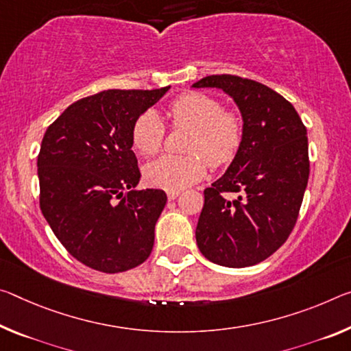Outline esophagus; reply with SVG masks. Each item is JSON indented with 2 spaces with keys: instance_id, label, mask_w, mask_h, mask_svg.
Masks as SVG:
<instances>
[{
  "instance_id": "obj_1",
  "label": "esophagus",
  "mask_w": 351,
  "mask_h": 351,
  "mask_svg": "<svg viewBox=\"0 0 351 351\" xmlns=\"http://www.w3.org/2000/svg\"><path fill=\"white\" fill-rule=\"evenodd\" d=\"M178 195H180V191H169V192H167V198H169V199H175Z\"/></svg>"
}]
</instances>
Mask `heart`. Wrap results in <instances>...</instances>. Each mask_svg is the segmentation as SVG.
Masks as SVG:
<instances>
[{
  "mask_svg": "<svg viewBox=\"0 0 351 351\" xmlns=\"http://www.w3.org/2000/svg\"><path fill=\"white\" fill-rule=\"evenodd\" d=\"M169 117L173 128H191L186 143L189 154H164L143 169L147 184L164 191H181L202 181L208 162L221 169L230 165L241 152L245 137V121L234 109L206 92L182 93L170 103ZM167 128L160 115L148 109L137 117L131 141L142 156H153L162 148Z\"/></svg>",
  "mask_w": 351,
  "mask_h": 351,
  "instance_id": "heart-1",
  "label": "heart"
}]
</instances>
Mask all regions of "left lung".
I'll return each instance as SVG.
<instances>
[{
    "mask_svg": "<svg viewBox=\"0 0 351 351\" xmlns=\"http://www.w3.org/2000/svg\"><path fill=\"white\" fill-rule=\"evenodd\" d=\"M193 87L221 88L234 98L245 121L237 158L204 189L197 245L206 259L223 267L263 263L297 223L309 180L306 126L285 97L248 77L210 75Z\"/></svg>",
    "mask_w": 351,
    "mask_h": 351,
    "instance_id": "left-lung-1",
    "label": "left lung"
}]
</instances>
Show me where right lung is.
Returning a JSON list of instances; mask_svg holds the SVG:
<instances>
[{"label": "right lung", "mask_w": 351, "mask_h": 351, "mask_svg": "<svg viewBox=\"0 0 351 351\" xmlns=\"http://www.w3.org/2000/svg\"><path fill=\"white\" fill-rule=\"evenodd\" d=\"M169 88H112L81 98L43 136L37 158L42 214L66 252L93 270H131L152 253L167 195L134 191L141 170L131 130Z\"/></svg>", "instance_id": "right-lung-1"}]
</instances>
